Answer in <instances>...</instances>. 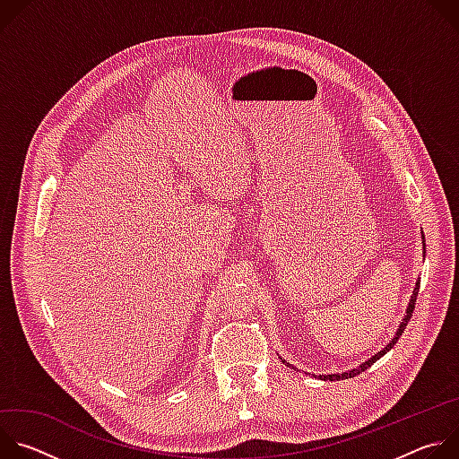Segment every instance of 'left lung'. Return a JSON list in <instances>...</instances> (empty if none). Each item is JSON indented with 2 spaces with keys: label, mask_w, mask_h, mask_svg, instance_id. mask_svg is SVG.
I'll return each instance as SVG.
<instances>
[{
  "label": "left lung",
  "mask_w": 459,
  "mask_h": 459,
  "mask_svg": "<svg viewBox=\"0 0 459 459\" xmlns=\"http://www.w3.org/2000/svg\"><path fill=\"white\" fill-rule=\"evenodd\" d=\"M421 239H423V250H425V236H421ZM425 254V252H423ZM418 290H420V280L416 281V287H414V292H412V296H411V303H409V307H407V314L403 316V319H402V325H400V329H398V333H396V336L392 338V342L390 343H386V347L383 349V351H379L377 354H374L370 359H367L365 363H361L359 367H356V368H352V370H347V372H342V374H326V376H323V374H319L317 377L319 379H325V381H340V379H349V377H354V376H358V374H361L363 370H367L370 365H374L381 356H385L392 347L396 345V342L400 340V336L403 334V331L407 329V323H409V319L412 317V312H414V305H416V298H418ZM283 361V359H281ZM285 363V361H283ZM287 367H292V365H289L287 363ZM294 368V367H292Z\"/></svg>",
  "instance_id": "8db88e82"
}]
</instances>
